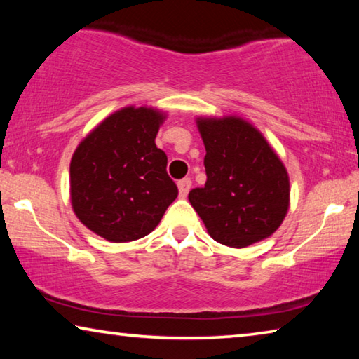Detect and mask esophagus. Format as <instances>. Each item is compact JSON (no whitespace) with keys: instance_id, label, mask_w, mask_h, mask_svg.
<instances>
[{"instance_id":"1","label":"esophagus","mask_w":359,"mask_h":359,"mask_svg":"<svg viewBox=\"0 0 359 359\" xmlns=\"http://www.w3.org/2000/svg\"><path fill=\"white\" fill-rule=\"evenodd\" d=\"M179 194H180V198H185L187 194H188V191H190V188H191V180L188 179V177H185V179H182V180H179Z\"/></svg>"}]
</instances>
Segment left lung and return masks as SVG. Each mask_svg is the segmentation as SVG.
<instances>
[{"label": "left lung", "instance_id": "left-lung-1", "mask_svg": "<svg viewBox=\"0 0 359 359\" xmlns=\"http://www.w3.org/2000/svg\"><path fill=\"white\" fill-rule=\"evenodd\" d=\"M205 185L188 199L210 238L242 248L269 238L290 205L287 169L263 135L238 117L198 118Z\"/></svg>", "mask_w": 359, "mask_h": 359}]
</instances>
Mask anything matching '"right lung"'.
<instances>
[{
  "mask_svg": "<svg viewBox=\"0 0 359 359\" xmlns=\"http://www.w3.org/2000/svg\"><path fill=\"white\" fill-rule=\"evenodd\" d=\"M163 115L125 107L100 123L72 155L71 201L85 226L111 242L155 229L179 190L155 137Z\"/></svg>",
  "mask_w": 359,
  "mask_h": 359,
  "instance_id": "obj_1",
  "label": "right lung"
}]
</instances>
